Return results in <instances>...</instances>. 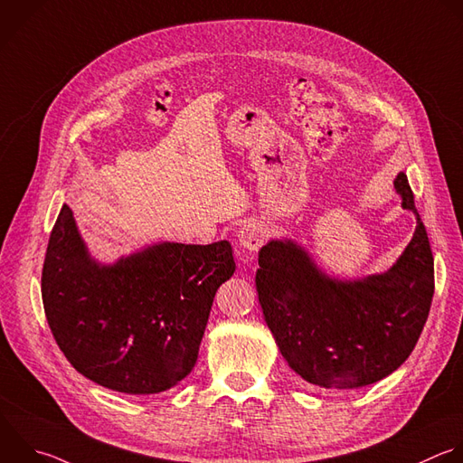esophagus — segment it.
<instances>
[{
    "mask_svg": "<svg viewBox=\"0 0 463 463\" xmlns=\"http://www.w3.org/2000/svg\"><path fill=\"white\" fill-rule=\"evenodd\" d=\"M238 240L247 250H258L267 240V229L260 222H247L238 232Z\"/></svg>",
    "mask_w": 463,
    "mask_h": 463,
    "instance_id": "esophagus-1",
    "label": "esophagus"
}]
</instances>
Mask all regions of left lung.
Segmentation results:
<instances>
[{"instance_id":"left-lung-1","label":"left lung","mask_w":463,"mask_h":463,"mask_svg":"<svg viewBox=\"0 0 463 463\" xmlns=\"http://www.w3.org/2000/svg\"><path fill=\"white\" fill-rule=\"evenodd\" d=\"M394 189L418 225L383 274L333 279L288 240L260 249L256 288L265 322L290 369L311 385L374 383L409 358L423 331L434 294L432 250L403 173Z\"/></svg>"}]
</instances>
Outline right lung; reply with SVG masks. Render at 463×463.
Returning <instances> with one entry per match:
<instances>
[{"label": "right lung", "mask_w": 463, "mask_h": 463, "mask_svg": "<svg viewBox=\"0 0 463 463\" xmlns=\"http://www.w3.org/2000/svg\"><path fill=\"white\" fill-rule=\"evenodd\" d=\"M234 270L225 240L158 243L99 265L63 205L42 270L43 309L80 374L118 392L154 394L193 371L214 294Z\"/></svg>", "instance_id": "add662e5"}]
</instances>
